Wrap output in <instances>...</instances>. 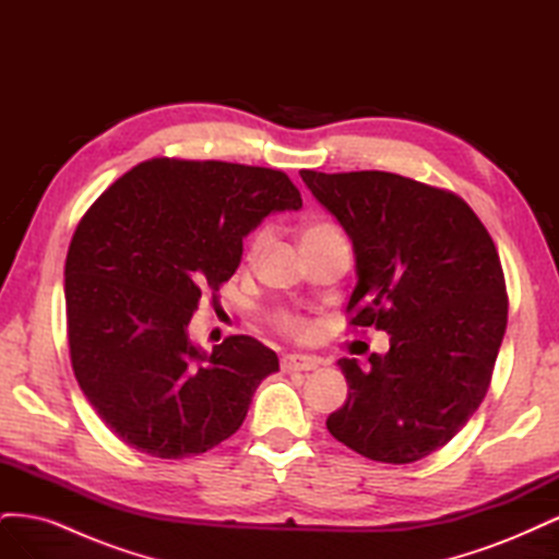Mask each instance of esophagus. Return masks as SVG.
I'll return each instance as SVG.
<instances>
[{
	"instance_id": "obj_1",
	"label": "esophagus",
	"mask_w": 559,
	"mask_h": 559,
	"mask_svg": "<svg viewBox=\"0 0 559 559\" xmlns=\"http://www.w3.org/2000/svg\"><path fill=\"white\" fill-rule=\"evenodd\" d=\"M284 373H298V370H314L319 366V361L314 357H308V354H284L280 361Z\"/></svg>"
}]
</instances>
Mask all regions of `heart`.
<instances>
[{"mask_svg": "<svg viewBox=\"0 0 559 559\" xmlns=\"http://www.w3.org/2000/svg\"><path fill=\"white\" fill-rule=\"evenodd\" d=\"M324 230H333V226H329V224H317V226H310L308 230H306V235H312V233H324ZM267 240H270V228L267 226H263L261 230H257V235H253L251 238V245H249V259H257L259 253L263 251V247L267 245ZM280 324H282V329L284 331H289V333H302L306 331V321H302L300 317H296V314H284L282 319H280Z\"/></svg>", "mask_w": 559, "mask_h": 559, "instance_id": "obj_1", "label": "heart"}]
</instances>
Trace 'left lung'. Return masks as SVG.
<instances>
[{
  "mask_svg": "<svg viewBox=\"0 0 559 559\" xmlns=\"http://www.w3.org/2000/svg\"><path fill=\"white\" fill-rule=\"evenodd\" d=\"M343 226L357 286L349 324L389 333L349 384L333 438L368 460L411 464L443 448L483 403L509 319L497 247L462 198L392 173L300 170Z\"/></svg>",
  "mask_w": 559,
  "mask_h": 559,
  "instance_id": "1",
  "label": "left lung"
}]
</instances>
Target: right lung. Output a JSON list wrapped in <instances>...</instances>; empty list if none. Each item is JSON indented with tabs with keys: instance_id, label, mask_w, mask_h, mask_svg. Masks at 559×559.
Masks as SVG:
<instances>
[{
	"instance_id": "right-lung-1",
	"label": "right lung",
	"mask_w": 559,
	"mask_h": 559,
	"mask_svg": "<svg viewBox=\"0 0 559 559\" xmlns=\"http://www.w3.org/2000/svg\"><path fill=\"white\" fill-rule=\"evenodd\" d=\"M300 207L280 170L151 158L83 214L64 263L72 368L123 443L181 460L240 429L277 354L249 335L205 352L189 324L202 294L238 270L247 235Z\"/></svg>"
}]
</instances>
